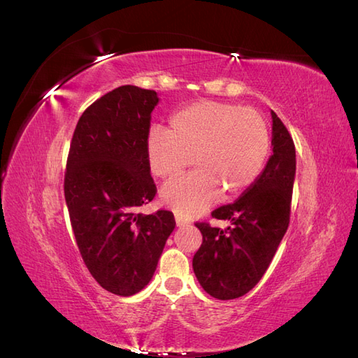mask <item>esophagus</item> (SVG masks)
I'll return each mask as SVG.
<instances>
[{
  "instance_id": "esophagus-1",
  "label": "esophagus",
  "mask_w": 358,
  "mask_h": 358,
  "mask_svg": "<svg viewBox=\"0 0 358 358\" xmlns=\"http://www.w3.org/2000/svg\"><path fill=\"white\" fill-rule=\"evenodd\" d=\"M176 225L178 227H185V225H188V222L185 220H182L180 216H176Z\"/></svg>"
}]
</instances>
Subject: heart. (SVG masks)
<instances>
[{
	"label": "heart",
	"mask_w": 358,
	"mask_h": 358,
	"mask_svg": "<svg viewBox=\"0 0 358 358\" xmlns=\"http://www.w3.org/2000/svg\"><path fill=\"white\" fill-rule=\"evenodd\" d=\"M272 149L264 117L252 109L218 101L194 103L170 119V131L148 133L146 157L155 176L169 179L196 162L199 170L161 189L167 208L185 218L237 197L262 176Z\"/></svg>",
	"instance_id": "obj_1"
}]
</instances>
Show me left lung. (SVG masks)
<instances>
[{
	"label": "left lung",
	"instance_id": "8db88e82",
	"mask_svg": "<svg viewBox=\"0 0 358 358\" xmlns=\"http://www.w3.org/2000/svg\"><path fill=\"white\" fill-rule=\"evenodd\" d=\"M272 155L254 185L231 204L212 212L230 221L225 230L197 222L203 243L192 268L203 289L218 300L245 296L263 278L289 224L296 148L272 110Z\"/></svg>",
	"mask_w": 358,
	"mask_h": 358
}]
</instances>
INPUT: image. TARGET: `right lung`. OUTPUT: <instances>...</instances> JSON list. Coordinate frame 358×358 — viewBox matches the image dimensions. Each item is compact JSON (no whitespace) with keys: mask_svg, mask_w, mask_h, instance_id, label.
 <instances>
[{"mask_svg":"<svg viewBox=\"0 0 358 358\" xmlns=\"http://www.w3.org/2000/svg\"><path fill=\"white\" fill-rule=\"evenodd\" d=\"M155 91L124 85L92 103L71 138L64 194L76 243L92 278L116 296L152 279L175 216L137 213L157 187L146 157Z\"/></svg>","mask_w":358,"mask_h":358,"instance_id":"add662e5","label":"right lung"}]
</instances>
